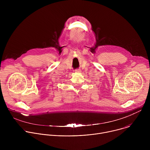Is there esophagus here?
<instances>
[{
    "label": "esophagus",
    "mask_w": 150,
    "mask_h": 150,
    "mask_svg": "<svg viewBox=\"0 0 150 150\" xmlns=\"http://www.w3.org/2000/svg\"><path fill=\"white\" fill-rule=\"evenodd\" d=\"M75 73H81V70L77 69L75 70Z\"/></svg>",
    "instance_id": "obj_1"
}]
</instances>
